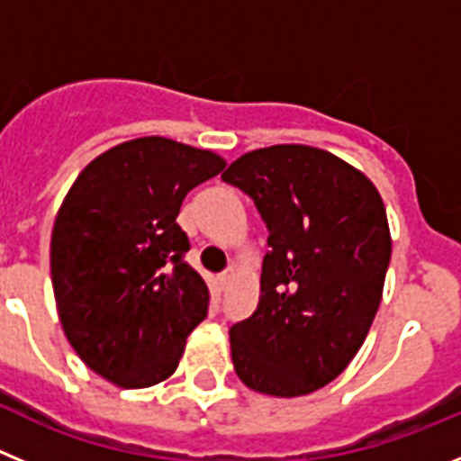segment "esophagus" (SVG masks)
Listing matches in <instances>:
<instances>
[{"label": "esophagus", "mask_w": 461, "mask_h": 461, "mask_svg": "<svg viewBox=\"0 0 461 461\" xmlns=\"http://www.w3.org/2000/svg\"><path fill=\"white\" fill-rule=\"evenodd\" d=\"M233 279H235V267H226V270H223L221 275H219V281H221L223 288L230 286V281H233Z\"/></svg>", "instance_id": "obj_1"}]
</instances>
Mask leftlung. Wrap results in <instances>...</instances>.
Returning a JSON list of instances; mask_svg holds the SVG:
<instances>
[{
  "label": "left lung",
  "instance_id": "left-lung-1",
  "mask_svg": "<svg viewBox=\"0 0 461 461\" xmlns=\"http://www.w3.org/2000/svg\"><path fill=\"white\" fill-rule=\"evenodd\" d=\"M221 180L249 195L270 233L258 307L230 328L235 372L275 397L323 388L360 351L381 304L393 251L381 195L307 145L244 154Z\"/></svg>",
  "mask_w": 461,
  "mask_h": 461
}]
</instances>
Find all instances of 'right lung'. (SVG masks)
Returning a JSON list of instances; mask_svg holds the SVG:
<instances>
[{"label":"right lung","mask_w":461,"mask_h":461,"mask_svg":"<svg viewBox=\"0 0 461 461\" xmlns=\"http://www.w3.org/2000/svg\"><path fill=\"white\" fill-rule=\"evenodd\" d=\"M221 157L168 138H136L96 157L57 212L50 272L64 335L92 372L149 388L177 369L210 291L185 260L177 223Z\"/></svg>","instance_id":"obj_1"}]
</instances>
